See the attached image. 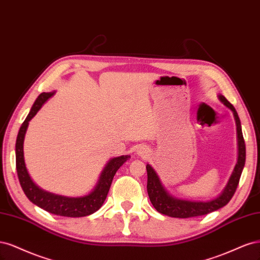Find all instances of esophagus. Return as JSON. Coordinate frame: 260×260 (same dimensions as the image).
Segmentation results:
<instances>
[{"mask_svg": "<svg viewBox=\"0 0 260 260\" xmlns=\"http://www.w3.org/2000/svg\"><path fill=\"white\" fill-rule=\"evenodd\" d=\"M138 154H139V155H141V156H145V155H147V150H146V149H144V148H140V149H139V151H138Z\"/></svg>", "mask_w": 260, "mask_h": 260, "instance_id": "34e87169", "label": "esophagus"}]
</instances>
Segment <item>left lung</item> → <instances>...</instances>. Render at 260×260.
Wrapping results in <instances>:
<instances>
[{"label":"left lung","instance_id":"left-lung-1","mask_svg":"<svg viewBox=\"0 0 260 260\" xmlns=\"http://www.w3.org/2000/svg\"><path fill=\"white\" fill-rule=\"evenodd\" d=\"M219 99L231 109L234 118H236L237 123V132H238V144H239V156H238V163L234 167L233 173L228 181V185L225 186L222 193L212 201H207V202H196V201H186V200H178L175 199L169 194L162 183L158 179L156 173L149 164L146 166L147 174H148V182H147V190L148 196L151 201L152 205L158 213L163 215L174 217V218H190V217H197L202 216L217 211L224 205L229 203V201L232 199L234 192H236L241 174L243 171V167L245 164V141L243 138L242 128H241V122L239 119V115L234 107L225 99L224 96L219 95Z\"/></svg>","mask_w":260,"mask_h":260}]
</instances>
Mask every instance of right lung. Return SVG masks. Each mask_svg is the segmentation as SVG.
<instances>
[{"mask_svg":"<svg viewBox=\"0 0 260 260\" xmlns=\"http://www.w3.org/2000/svg\"><path fill=\"white\" fill-rule=\"evenodd\" d=\"M53 94L54 93L40 94L19 129L17 140H16V170H17L20 186L24 192V194L27 196V198L33 204L43 208L44 211L48 213L63 217L88 216L95 213L102 207L107 198L109 189H110L111 182L116 171L120 169L125 161L128 160L129 155L118 156L109 161V163L106 165L105 170L102 173V176H100V179L97 183L96 188L94 189V191H91L89 194L85 197L68 198L49 193V192L40 189L30 178L28 171L26 169V164H24L23 139L29 121L37 114L42 105H43L49 97L53 96Z\"/></svg>","mask_w":260,"mask_h":260,"instance_id":"right-lung-1","label":"right lung"}]
</instances>
